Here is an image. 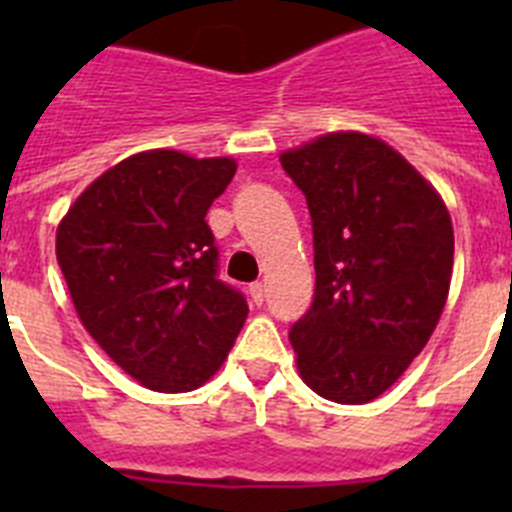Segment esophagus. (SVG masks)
Returning a JSON list of instances; mask_svg holds the SVG:
<instances>
[{
  "mask_svg": "<svg viewBox=\"0 0 512 512\" xmlns=\"http://www.w3.org/2000/svg\"><path fill=\"white\" fill-rule=\"evenodd\" d=\"M248 292H251L253 305H264V297H266V287H264V282H253V284H251V289H248Z\"/></svg>",
  "mask_w": 512,
  "mask_h": 512,
  "instance_id": "esophagus-1",
  "label": "esophagus"
}]
</instances>
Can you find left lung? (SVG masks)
Here are the masks:
<instances>
[{
  "label": "left lung",
  "mask_w": 512,
  "mask_h": 512,
  "mask_svg": "<svg viewBox=\"0 0 512 512\" xmlns=\"http://www.w3.org/2000/svg\"><path fill=\"white\" fill-rule=\"evenodd\" d=\"M279 161L305 194L315 248V297L289 328L297 369L325 400L364 405L402 377L441 318L449 210L372 135H320Z\"/></svg>",
  "instance_id": "1"
}]
</instances>
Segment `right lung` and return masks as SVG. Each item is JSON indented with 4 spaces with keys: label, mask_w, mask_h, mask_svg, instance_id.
<instances>
[{
    "label": "right lung",
    "mask_w": 512,
    "mask_h": 512,
    "mask_svg": "<svg viewBox=\"0 0 512 512\" xmlns=\"http://www.w3.org/2000/svg\"><path fill=\"white\" fill-rule=\"evenodd\" d=\"M233 174L225 156L135 153L94 179L58 225V266L79 320L148 390H197L246 323V297L217 279L205 220Z\"/></svg>",
    "instance_id": "obj_1"
}]
</instances>
